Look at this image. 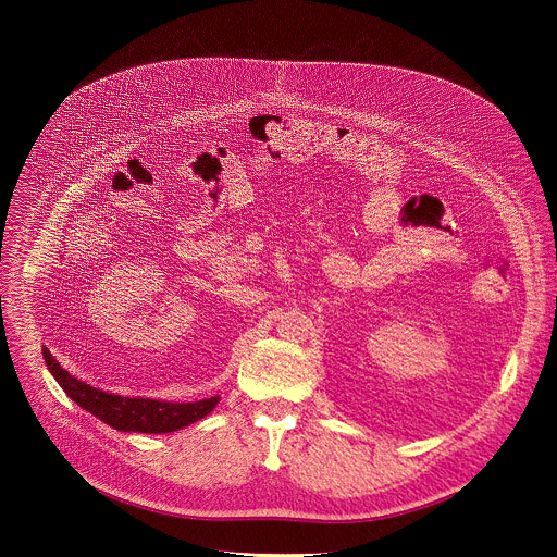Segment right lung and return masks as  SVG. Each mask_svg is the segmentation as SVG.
<instances>
[{
	"label": "right lung",
	"mask_w": 557,
	"mask_h": 557,
	"mask_svg": "<svg viewBox=\"0 0 557 557\" xmlns=\"http://www.w3.org/2000/svg\"><path fill=\"white\" fill-rule=\"evenodd\" d=\"M47 369L62 386V391L73 398L81 409L89 411L104 424L124 433H173L201 418H206L221 397L203 398L195 403H173L162 398L124 397L109 391L94 388L71 375L47 347H42Z\"/></svg>",
	"instance_id": "add662e5"
}]
</instances>
